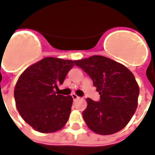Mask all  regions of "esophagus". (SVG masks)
<instances>
[{"mask_svg":"<svg viewBox=\"0 0 155 155\" xmlns=\"http://www.w3.org/2000/svg\"><path fill=\"white\" fill-rule=\"evenodd\" d=\"M72 97L73 98V101H76V100H78L79 98V97H78V96H77L76 94H74V93H73V94H72Z\"/></svg>","mask_w":155,"mask_h":155,"instance_id":"1","label":"esophagus"}]
</instances>
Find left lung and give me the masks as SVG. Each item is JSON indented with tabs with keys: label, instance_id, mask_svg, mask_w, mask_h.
Returning <instances> with one entry per match:
<instances>
[{
	"label": "left lung",
	"instance_id": "left-lung-1",
	"mask_svg": "<svg viewBox=\"0 0 155 155\" xmlns=\"http://www.w3.org/2000/svg\"><path fill=\"white\" fill-rule=\"evenodd\" d=\"M74 63L92 79L101 97L99 101L87 99L82 116L88 128L102 135L122 130L138 106L140 89L133 73L123 64L100 55Z\"/></svg>",
	"mask_w": 155,
	"mask_h": 155
}]
</instances>
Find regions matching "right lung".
<instances>
[{
    "instance_id": "right-lung-1",
    "label": "right lung",
    "mask_w": 155,
    "mask_h": 155,
    "mask_svg": "<svg viewBox=\"0 0 155 155\" xmlns=\"http://www.w3.org/2000/svg\"><path fill=\"white\" fill-rule=\"evenodd\" d=\"M73 66L74 61L47 57L27 68L18 79L15 106L24 120L37 131L53 133L66 125L73 100L59 95L58 87Z\"/></svg>"
}]
</instances>
